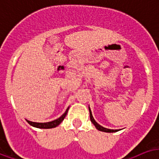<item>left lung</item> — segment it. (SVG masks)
<instances>
[{
	"label": "left lung",
	"mask_w": 159,
	"mask_h": 159,
	"mask_svg": "<svg viewBox=\"0 0 159 159\" xmlns=\"http://www.w3.org/2000/svg\"><path fill=\"white\" fill-rule=\"evenodd\" d=\"M89 117H90V120H91V122H92V123L95 125V126L96 127V129L99 130V131H101V132H117L118 130L107 129V128H106V127H103V126H101V125H99V124H98L97 122L95 121V119H94V117H93L92 113H91V111H90V108H89Z\"/></svg>",
	"instance_id": "left-lung-1"
}]
</instances>
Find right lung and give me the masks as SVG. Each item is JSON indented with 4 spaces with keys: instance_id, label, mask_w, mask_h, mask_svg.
I'll return each instance as SVG.
<instances>
[{
    "instance_id": "1",
    "label": "right lung",
    "mask_w": 159,
    "mask_h": 159,
    "mask_svg": "<svg viewBox=\"0 0 159 159\" xmlns=\"http://www.w3.org/2000/svg\"><path fill=\"white\" fill-rule=\"evenodd\" d=\"M69 108L68 107L66 110V111L64 112V114L60 116L58 119H56L54 120H52V121H49V122H44V123H40V122H33V121H30V120H27V121L31 125V126H34V127H37V128H43V129H48V128H53V127H56L57 126H58L59 124L61 123L62 121L64 120V117L66 116L67 113H68V111H69Z\"/></svg>"
}]
</instances>
